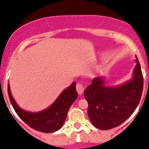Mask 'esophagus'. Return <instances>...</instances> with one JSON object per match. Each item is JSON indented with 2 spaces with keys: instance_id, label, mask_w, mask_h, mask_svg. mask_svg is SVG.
Masks as SVG:
<instances>
[{
  "instance_id": "1",
  "label": "esophagus",
  "mask_w": 149,
  "mask_h": 149,
  "mask_svg": "<svg viewBox=\"0 0 149 149\" xmlns=\"http://www.w3.org/2000/svg\"><path fill=\"white\" fill-rule=\"evenodd\" d=\"M76 89L79 95H82V93H83L84 90H85V88H84L83 85L80 83H78L77 85H76Z\"/></svg>"
}]
</instances>
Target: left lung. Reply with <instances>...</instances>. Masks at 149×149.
<instances>
[{
    "mask_svg": "<svg viewBox=\"0 0 149 149\" xmlns=\"http://www.w3.org/2000/svg\"><path fill=\"white\" fill-rule=\"evenodd\" d=\"M131 79L116 86H106L104 77H98L84 91L88 102L89 118L101 130L117 127L133 114L140 102L143 78L137 56Z\"/></svg>",
    "mask_w": 149,
    "mask_h": 149,
    "instance_id": "left-lung-1",
    "label": "left lung"
}]
</instances>
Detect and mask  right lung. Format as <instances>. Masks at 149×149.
Masks as SVG:
<instances>
[{"label": "right lung", "mask_w": 149, "mask_h": 149, "mask_svg": "<svg viewBox=\"0 0 149 149\" xmlns=\"http://www.w3.org/2000/svg\"><path fill=\"white\" fill-rule=\"evenodd\" d=\"M75 85L76 82H74L61 93L50 106L39 112L27 111L20 108L12 96L9 83L8 93L12 106L25 123L38 131L53 133L63 126L69 109L78 97Z\"/></svg>", "instance_id": "1"}]
</instances>
